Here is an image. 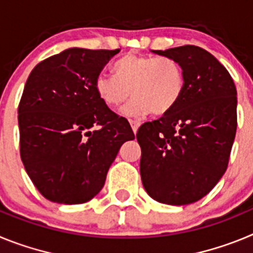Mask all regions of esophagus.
<instances>
[{
	"label": "esophagus",
	"instance_id": "obj_1",
	"mask_svg": "<svg viewBox=\"0 0 253 253\" xmlns=\"http://www.w3.org/2000/svg\"><path fill=\"white\" fill-rule=\"evenodd\" d=\"M129 123H130V125H131V129H133V133H134V134H137L138 129H139V126H140V123L135 122V120H129Z\"/></svg>",
	"mask_w": 253,
	"mask_h": 253
}]
</instances>
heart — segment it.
Wrapping results in <instances>:
<instances>
[{"mask_svg": "<svg viewBox=\"0 0 253 253\" xmlns=\"http://www.w3.org/2000/svg\"><path fill=\"white\" fill-rule=\"evenodd\" d=\"M113 72L114 76L96 78V93L109 107L120 106L131 93L134 99L122 110L126 116H143L151 111L165 115L184 93V71L172 58L126 54L116 60Z\"/></svg>", "mask_w": 253, "mask_h": 253, "instance_id": "b5f03b06", "label": "heart"}]
</instances>
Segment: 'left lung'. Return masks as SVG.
Instances as JSON below:
<instances>
[{
    "label": "left lung",
    "instance_id": "8db88e82",
    "mask_svg": "<svg viewBox=\"0 0 253 253\" xmlns=\"http://www.w3.org/2000/svg\"><path fill=\"white\" fill-rule=\"evenodd\" d=\"M152 53L180 64L185 88L169 113L138 129L140 177L156 202L193 204L227 169L237 130L236 86L224 66L199 46Z\"/></svg>",
    "mask_w": 253,
    "mask_h": 253
}]
</instances>
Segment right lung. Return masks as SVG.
I'll return each instance as SVG.
<instances>
[{"instance_id": "obj_1", "label": "right lung", "mask_w": 253, "mask_h": 253, "mask_svg": "<svg viewBox=\"0 0 253 253\" xmlns=\"http://www.w3.org/2000/svg\"><path fill=\"white\" fill-rule=\"evenodd\" d=\"M118 53L69 48L29 75L19 105L20 154L33 184L50 202L91 200L104 187L120 147L134 139L128 120L113 113L95 88Z\"/></svg>"}]
</instances>
